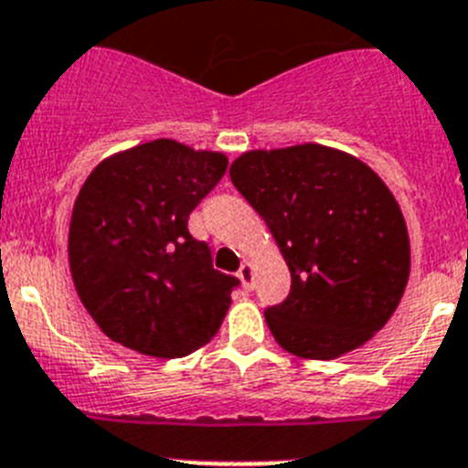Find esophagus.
Wrapping results in <instances>:
<instances>
[{"label": "esophagus", "instance_id": "34e87169", "mask_svg": "<svg viewBox=\"0 0 468 468\" xmlns=\"http://www.w3.org/2000/svg\"><path fill=\"white\" fill-rule=\"evenodd\" d=\"M237 276H239V281H241L243 291H250V288H253V281H255L253 262H248V260H246V262H241V267H239Z\"/></svg>", "mask_w": 468, "mask_h": 468}]
</instances>
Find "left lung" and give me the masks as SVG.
I'll return each instance as SVG.
<instances>
[{
    "instance_id": "1",
    "label": "left lung",
    "mask_w": 468,
    "mask_h": 468,
    "mask_svg": "<svg viewBox=\"0 0 468 468\" xmlns=\"http://www.w3.org/2000/svg\"><path fill=\"white\" fill-rule=\"evenodd\" d=\"M229 176L291 270L288 297L264 312L274 340L314 361L373 340L410 279L408 227L382 177L316 143L243 152Z\"/></svg>"
}]
</instances>
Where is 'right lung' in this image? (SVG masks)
<instances>
[{"instance_id":"add662e5","label":"right lung","mask_w":468,"mask_h":468,"mask_svg":"<svg viewBox=\"0 0 468 468\" xmlns=\"http://www.w3.org/2000/svg\"><path fill=\"white\" fill-rule=\"evenodd\" d=\"M227 164L222 152L156 138L107 156L86 177L69 220V274L110 340L180 358L218 335L239 281L213 270L187 220Z\"/></svg>"}]
</instances>
